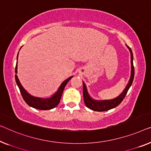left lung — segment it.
<instances>
[{"instance_id":"left-lung-1","label":"left lung","mask_w":151,"mask_h":151,"mask_svg":"<svg viewBox=\"0 0 151 151\" xmlns=\"http://www.w3.org/2000/svg\"><path fill=\"white\" fill-rule=\"evenodd\" d=\"M127 47L129 49L130 54H131V75H130V78L129 80V82L126 85L125 88L123 90L122 93L120 95L118 96L117 97L115 98L111 99V100H95V99L92 98L88 93L87 91V87L85 85V83L83 81V98H84V102L85 105L87 106V108H89V109L92 110V111H98V112H103V111H109L110 109H114L117 106L122 102V100L124 99L125 96L127 93V91L129 90V87H131V85L133 83L134 78V67L133 64V53H132V49H130V47Z\"/></svg>"}]
</instances>
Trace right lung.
I'll return each instance as SVG.
<instances>
[{
	"instance_id": "1",
	"label": "right lung",
	"mask_w": 151,
	"mask_h": 151,
	"mask_svg": "<svg viewBox=\"0 0 151 151\" xmlns=\"http://www.w3.org/2000/svg\"><path fill=\"white\" fill-rule=\"evenodd\" d=\"M18 54L17 55V63H16V66H15V81L18 87H19L20 93H21L22 97H23L24 100L26 102V104L34 108V109H39V110H50L52 109L53 108L56 107L58 104H59L60 102V99H61L62 95L64 89L65 88L67 83L73 77V76H70L64 81L62 83V84L60 85L59 88L58 89L57 91L55 92L51 97L46 98H39V97H35L30 95V93H28V91L24 88L21 83L19 82V78L17 77V60H18Z\"/></svg>"
}]
</instances>
